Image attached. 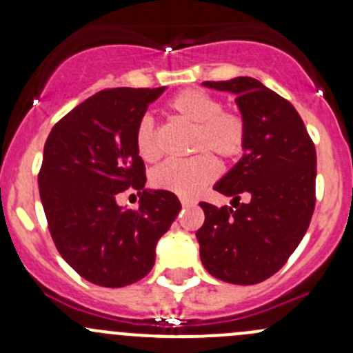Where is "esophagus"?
<instances>
[{
  "instance_id": "34e87169",
  "label": "esophagus",
  "mask_w": 353,
  "mask_h": 353,
  "mask_svg": "<svg viewBox=\"0 0 353 353\" xmlns=\"http://www.w3.org/2000/svg\"><path fill=\"white\" fill-rule=\"evenodd\" d=\"M181 203H183V206L196 205V201H194V199H191V198H181Z\"/></svg>"
}]
</instances>
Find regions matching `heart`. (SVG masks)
Wrapping results in <instances>:
<instances>
[{
	"mask_svg": "<svg viewBox=\"0 0 353 353\" xmlns=\"http://www.w3.org/2000/svg\"><path fill=\"white\" fill-rule=\"evenodd\" d=\"M167 110L181 123L194 130L191 152L198 155L184 162H165L152 172V184L157 190L191 198L201 193L206 184L219 176L220 157L234 162L244 154L248 143V123L237 110L223 109L215 95L199 88H188L174 95ZM134 147L145 162H155L160 157L155 124L150 116H143L134 130Z\"/></svg>",
	"mask_w": 353,
	"mask_h": 353,
	"instance_id": "heart-1",
	"label": "heart"
}]
</instances>
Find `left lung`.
<instances>
[{
	"label": "left lung",
	"instance_id": "left-lung-1",
	"mask_svg": "<svg viewBox=\"0 0 353 353\" xmlns=\"http://www.w3.org/2000/svg\"><path fill=\"white\" fill-rule=\"evenodd\" d=\"M236 95L248 123L243 159L213 186L230 206L201 201L199 258L210 275L254 285L275 275L304 237L316 205V148L294 105L259 80L203 81ZM244 194L245 203L239 199Z\"/></svg>",
	"mask_w": 353,
	"mask_h": 353
}]
</instances>
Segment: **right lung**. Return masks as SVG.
Listing matches in <instances>:
<instances>
[{"label": "right lung", "instance_id": "obj_1", "mask_svg": "<svg viewBox=\"0 0 353 353\" xmlns=\"http://www.w3.org/2000/svg\"><path fill=\"white\" fill-rule=\"evenodd\" d=\"M165 87L105 88L54 124L44 145L39 193L63 259L88 282L117 288L148 275L155 245L181 210L169 191L145 190L134 130ZM128 187L141 206L123 210Z\"/></svg>", "mask_w": 353, "mask_h": 353}]
</instances>
